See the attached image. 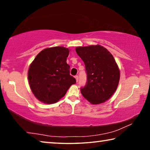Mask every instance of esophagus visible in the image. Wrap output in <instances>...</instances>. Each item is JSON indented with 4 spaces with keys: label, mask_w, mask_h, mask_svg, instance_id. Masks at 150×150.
<instances>
[{
    "label": "esophagus",
    "mask_w": 150,
    "mask_h": 150,
    "mask_svg": "<svg viewBox=\"0 0 150 150\" xmlns=\"http://www.w3.org/2000/svg\"><path fill=\"white\" fill-rule=\"evenodd\" d=\"M75 79H76V81H77V82H78V80H79V77L77 75H76L75 77Z\"/></svg>",
    "instance_id": "esophagus-1"
}]
</instances>
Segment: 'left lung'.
I'll return each mask as SVG.
<instances>
[{"label":"left lung","instance_id":"left-lung-1","mask_svg":"<svg viewBox=\"0 0 150 150\" xmlns=\"http://www.w3.org/2000/svg\"><path fill=\"white\" fill-rule=\"evenodd\" d=\"M85 65L87 82L81 88L83 96L93 105L105 103L117 88L120 70L110 52L100 45L76 47Z\"/></svg>","mask_w":150,"mask_h":150}]
</instances>
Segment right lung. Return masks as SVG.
I'll use <instances>...</instances> for the list:
<instances>
[{"mask_svg": "<svg viewBox=\"0 0 150 150\" xmlns=\"http://www.w3.org/2000/svg\"><path fill=\"white\" fill-rule=\"evenodd\" d=\"M69 54V50L64 47L45 48L30 64L28 73L30 87L41 102L55 103L76 83L66 62Z\"/></svg>", "mask_w": 150, "mask_h": 150, "instance_id": "obj_1", "label": "right lung"}]
</instances>
